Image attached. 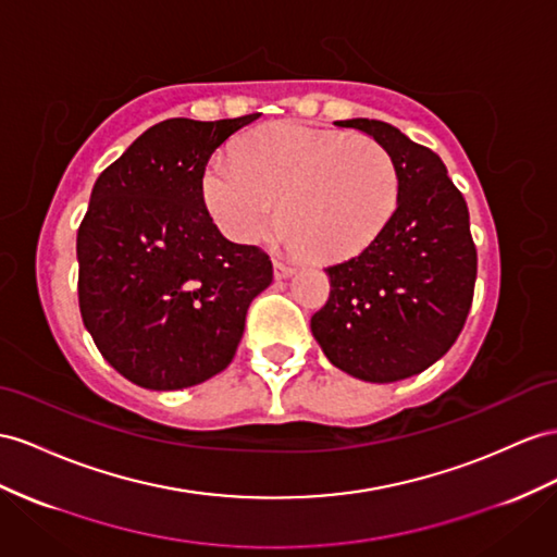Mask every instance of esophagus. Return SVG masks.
<instances>
[{
  "label": "esophagus",
  "instance_id": "34e87169",
  "mask_svg": "<svg viewBox=\"0 0 557 557\" xmlns=\"http://www.w3.org/2000/svg\"><path fill=\"white\" fill-rule=\"evenodd\" d=\"M273 270H275V280H284V277H289L294 273L296 265L282 261V259H275L273 261Z\"/></svg>",
  "mask_w": 557,
  "mask_h": 557
}]
</instances>
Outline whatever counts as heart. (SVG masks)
<instances>
[{"label":"heart","instance_id":"heart-1","mask_svg":"<svg viewBox=\"0 0 557 557\" xmlns=\"http://www.w3.org/2000/svg\"><path fill=\"white\" fill-rule=\"evenodd\" d=\"M400 174L372 136H348L298 122H275L216 157L205 174L213 221L237 242H253L275 219L282 239L318 259L364 249L391 221Z\"/></svg>","mask_w":557,"mask_h":557}]
</instances>
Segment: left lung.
Wrapping results in <instances>:
<instances>
[{"instance_id": "obj_1", "label": "left lung", "mask_w": 557, "mask_h": 557, "mask_svg": "<svg viewBox=\"0 0 557 557\" xmlns=\"http://www.w3.org/2000/svg\"><path fill=\"white\" fill-rule=\"evenodd\" d=\"M334 124L391 150L400 195L369 247L324 268L332 292L310 330L341 372L393 383L421 374L459 338L473 304L478 249L466 199L431 148L379 120Z\"/></svg>"}]
</instances>
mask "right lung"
Masks as SVG:
<instances>
[{
  "mask_svg": "<svg viewBox=\"0 0 557 557\" xmlns=\"http://www.w3.org/2000/svg\"><path fill=\"white\" fill-rule=\"evenodd\" d=\"M259 115L164 120L98 176L77 231L79 312L96 348L148 391L197 386L233 362L270 256L225 239L202 178Z\"/></svg>",
  "mask_w": 557,
  "mask_h": 557,
  "instance_id": "add662e5",
  "label": "right lung"
}]
</instances>
